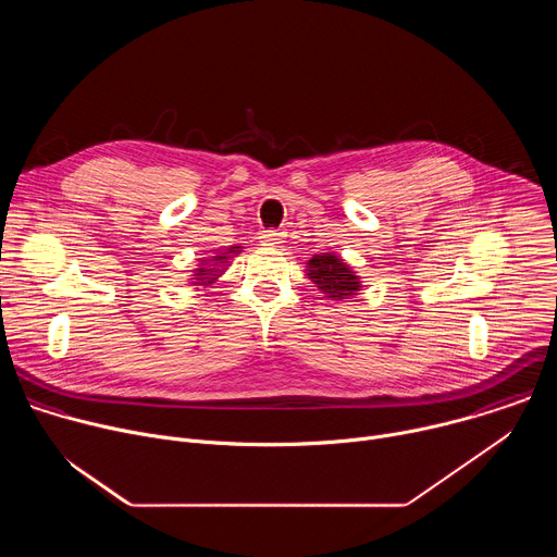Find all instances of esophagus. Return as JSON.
<instances>
[{
  "label": "esophagus",
  "mask_w": 557,
  "mask_h": 557,
  "mask_svg": "<svg viewBox=\"0 0 557 557\" xmlns=\"http://www.w3.org/2000/svg\"><path fill=\"white\" fill-rule=\"evenodd\" d=\"M284 237H286V233L280 231V228H267V231L260 233V243L264 247H277V245L284 243Z\"/></svg>",
  "instance_id": "esophagus-1"
}]
</instances>
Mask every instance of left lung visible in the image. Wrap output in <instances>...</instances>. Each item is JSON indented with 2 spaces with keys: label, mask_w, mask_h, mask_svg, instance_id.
<instances>
[{
  "label": "left lung",
  "mask_w": 557,
  "mask_h": 557,
  "mask_svg": "<svg viewBox=\"0 0 557 557\" xmlns=\"http://www.w3.org/2000/svg\"><path fill=\"white\" fill-rule=\"evenodd\" d=\"M306 264L310 282L317 284V288H320L329 299H350L361 288L359 277L335 253L312 256Z\"/></svg>",
  "instance_id": "left-lung-1"
}]
</instances>
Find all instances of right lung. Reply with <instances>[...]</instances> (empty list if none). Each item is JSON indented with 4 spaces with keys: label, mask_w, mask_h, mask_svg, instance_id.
<instances>
[{
    "label": "right lung",
    "mask_w": 557,
    "mask_h": 557,
    "mask_svg": "<svg viewBox=\"0 0 557 557\" xmlns=\"http://www.w3.org/2000/svg\"><path fill=\"white\" fill-rule=\"evenodd\" d=\"M235 249H240V247H231L226 253H233ZM226 253H218V256H213V258H209V260H202V262H200L202 269H198V271L194 273V280H196L198 284H209V282H213V280L222 273V269H224V264H226V260H228Z\"/></svg>",
    "instance_id": "obj_1"
}]
</instances>
